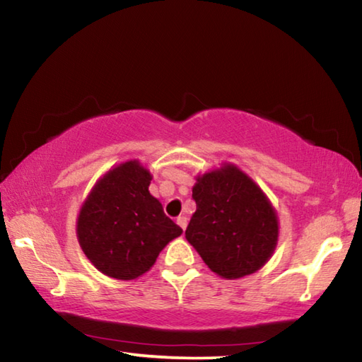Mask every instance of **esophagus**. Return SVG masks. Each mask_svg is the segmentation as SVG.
<instances>
[{
  "mask_svg": "<svg viewBox=\"0 0 362 362\" xmlns=\"http://www.w3.org/2000/svg\"><path fill=\"white\" fill-rule=\"evenodd\" d=\"M187 223H188V220H187L185 216L177 217V225H179L183 231H185V228H187Z\"/></svg>",
  "mask_w": 362,
  "mask_h": 362,
  "instance_id": "34e87169",
  "label": "esophagus"
}]
</instances>
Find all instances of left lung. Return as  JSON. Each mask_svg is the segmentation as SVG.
<instances>
[{"label":"left lung","mask_w":362,"mask_h":362,"mask_svg":"<svg viewBox=\"0 0 362 362\" xmlns=\"http://www.w3.org/2000/svg\"><path fill=\"white\" fill-rule=\"evenodd\" d=\"M193 199L185 238L214 273L238 279L269 260L279 235L276 211L241 169L225 164L198 175Z\"/></svg>","instance_id":"8db88e82"}]
</instances>
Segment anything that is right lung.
<instances>
[{"instance_id": "right-lung-1", "label": "right lung", "mask_w": 362, "mask_h": 362, "mask_svg": "<svg viewBox=\"0 0 362 362\" xmlns=\"http://www.w3.org/2000/svg\"><path fill=\"white\" fill-rule=\"evenodd\" d=\"M151 174L137 159L102 177L83 203L76 235L90 263L110 278L131 281L155 265L164 246L182 235L148 192Z\"/></svg>"}]
</instances>
